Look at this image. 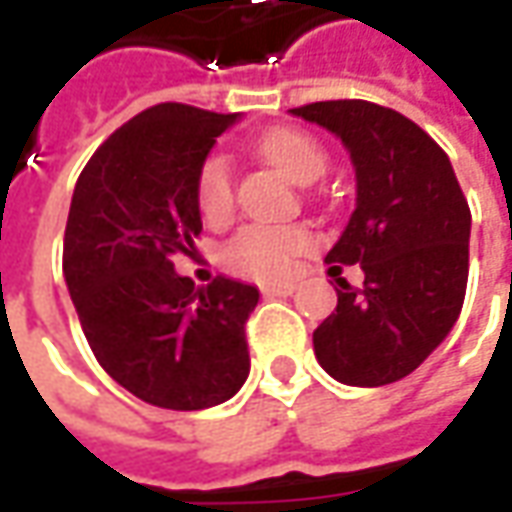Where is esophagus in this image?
I'll use <instances>...</instances> for the list:
<instances>
[{
  "mask_svg": "<svg viewBox=\"0 0 512 512\" xmlns=\"http://www.w3.org/2000/svg\"><path fill=\"white\" fill-rule=\"evenodd\" d=\"M293 290H296L293 282H270V285H262L265 296H290Z\"/></svg>",
  "mask_w": 512,
  "mask_h": 512,
  "instance_id": "esophagus-1",
  "label": "esophagus"
}]
</instances>
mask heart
Returning a JSON list of instances; mask_svg holds the SVG:
<instances>
[{
    "instance_id": "b5f03b06",
    "label": "heart",
    "mask_w": 512,
    "mask_h": 512,
    "mask_svg": "<svg viewBox=\"0 0 512 512\" xmlns=\"http://www.w3.org/2000/svg\"><path fill=\"white\" fill-rule=\"evenodd\" d=\"M259 153L270 165L285 170L299 185L316 182L327 170V150L319 139L296 128H276L259 139ZM196 210L207 225H225L236 207L233 170L222 153L202 159L193 179ZM310 245V233L299 225H245L222 250V262L230 273L276 282L290 273L293 259Z\"/></svg>"
}]
</instances>
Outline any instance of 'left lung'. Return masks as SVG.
I'll list each match as a JSON object with an SVG mask.
<instances>
[{
	"mask_svg": "<svg viewBox=\"0 0 512 512\" xmlns=\"http://www.w3.org/2000/svg\"><path fill=\"white\" fill-rule=\"evenodd\" d=\"M336 133L356 168V210L325 256L362 265L364 285L336 279L339 305L313 330L327 373L353 387L410 376L456 325L467 290L470 207L453 165L416 122L364 99L290 110Z\"/></svg>",
	"mask_w": 512,
	"mask_h": 512,
	"instance_id": "1",
	"label": "left lung"
}]
</instances>
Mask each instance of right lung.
<instances>
[{"label": "right lung", "mask_w": 512, "mask_h": 512, "mask_svg": "<svg viewBox=\"0 0 512 512\" xmlns=\"http://www.w3.org/2000/svg\"><path fill=\"white\" fill-rule=\"evenodd\" d=\"M236 113L162 102L99 145L70 199L62 270L90 350L113 382L165 410H205L250 373L245 322L259 290L173 270L202 216L193 179Z\"/></svg>", "instance_id": "add662e5"}]
</instances>
